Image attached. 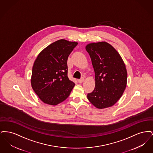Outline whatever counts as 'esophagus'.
<instances>
[{"label": "esophagus", "mask_w": 153, "mask_h": 153, "mask_svg": "<svg viewBox=\"0 0 153 153\" xmlns=\"http://www.w3.org/2000/svg\"><path fill=\"white\" fill-rule=\"evenodd\" d=\"M84 78H81L80 80H78V82L79 83H82V82H84Z\"/></svg>", "instance_id": "esophagus-1"}]
</instances>
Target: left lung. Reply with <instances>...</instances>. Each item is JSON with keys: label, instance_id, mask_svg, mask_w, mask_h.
Listing matches in <instances>:
<instances>
[{"label": "left lung", "instance_id": "obj_1", "mask_svg": "<svg viewBox=\"0 0 153 153\" xmlns=\"http://www.w3.org/2000/svg\"><path fill=\"white\" fill-rule=\"evenodd\" d=\"M85 49L95 73V89L88 94V99L99 109L112 107L122 97L127 85V72L123 60L105 41L88 44Z\"/></svg>", "mask_w": 153, "mask_h": 153}]
</instances>
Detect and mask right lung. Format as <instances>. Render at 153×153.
Segmentation results:
<instances>
[{"label":"right lung","instance_id":"add662e5","mask_svg":"<svg viewBox=\"0 0 153 153\" xmlns=\"http://www.w3.org/2000/svg\"><path fill=\"white\" fill-rule=\"evenodd\" d=\"M77 44L59 39L38 55L33 66L31 85L44 103L56 105L70 95L75 84L68 77L67 60Z\"/></svg>","mask_w":153,"mask_h":153}]
</instances>
